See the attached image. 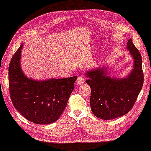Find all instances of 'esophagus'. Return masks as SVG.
I'll return each mask as SVG.
<instances>
[{
  "instance_id": "obj_1",
  "label": "esophagus",
  "mask_w": 151,
  "mask_h": 151,
  "mask_svg": "<svg viewBox=\"0 0 151 151\" xmlns=\"http://www.w3.org/2000/svg\"><path fill=\"white\" fill-rule=\"evenodd\" d=\"M84 82H85L84 76L82 75H79L78 78H77V84H84Z\"/></svg>"
}]
</instances>
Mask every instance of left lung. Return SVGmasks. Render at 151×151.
<instances>
[{
	"mask_svg": "<svg viewBox=\"0 0 151 151\" xmlns=\"http://www.w3.org/2000/svg\"><path fill=\"white\" fill-rule=\"evenodd\" d=\"M127 49L133 57L134 69L124 78H111L104 69H96L86 73L91 88L90 106L97 117L110 120L127 114L134 106L143 84L142 59L132 40Z\"/></svg>",
	"mask_w": 151,
	"mask_h": 151,
	"instance_id": "obj_1",
	"label": "left lung"
}]
</instances>
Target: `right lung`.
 <instances>
[{"instance_id": "right-lung-1", "label": "right lung", "mask_w": 151, "mask_h": 151, "mask_svg": "<svg viewBox=\"0 0 151 151\" xmlns=\"http://www.w3.org/2000/svg\"><path fill=\"white\" fill-rule=\"evenodd\" d=\"M22 47V44L9 65V90L12 103L22 116L34 123H52L65 110L77 76L44 81L27 78L20 66Z\"/></svg>"}]
</instances>
